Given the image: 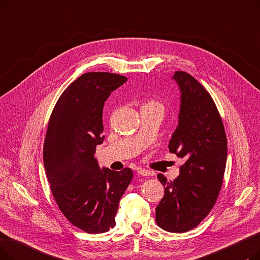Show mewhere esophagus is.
Returning <instances> with one entry per match:
<instances>
[{
    "label": "esophagus",
    "mask_w": 260,
    "mask_h": 260,
    "mask_svg": "<svg viewBox=\"0 0 260 260\" xmlns=\"http://www.w3.org/2000/svg\"><path fill=\"white\" fill-rule=\"evenodd\" d=\"M137 173L141 176H152L153 175V173L151 171L145 170V169H141V168L137 169Z\"/></svg>",
    "instance_id": "obj_1"
}]
</instances>
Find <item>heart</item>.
I'll list each match as a JSON object with an SVG mask.
<instances>
[{"label": "heart", "instance_id": "1", "mask_svg": "<svg viewBox=\"0 0 260 260\" xmlns=\"http://www.w3.org/2000/svg\"><path fill=\"white\" fill-rule=\"evenodd\" d=\"M143 107H159V108H162V104L158 101V100H156V99H147L146 101H145V103L143 104V106H142V108Z\"/></svg>", "mask_w": 260, "mask_h": 260}]
</instances>
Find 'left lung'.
Returning a JSON list of instances; mask_svg holds the SVG:
<instances>
[{
  "label": "left lung",
  "mask_w": 260,
  "mask_h": 260,
  "mask_svg": "<svg viewBox=\"0 0 260 260\" xmlns=\"http://www.w3.org/2000/svg\"><path fill=\"white\" fill-rule=\"evenodd\" d=\"M173 79L181 90V106L169 148L184 163L173 181L157 176L165 197L156 208V222L165 231L184 233L196 228L215 206L222 186L228 142L209 91L185 72H175Z\"/></svg>",
  "instance_id": "8db88e82"
}]
</instances>
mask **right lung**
I'll list each match as a JSON object with an SVG mask.
<instances>
[{"instance_id": "obj_1", "label": "right lung", "mask_w": 260, "mask_h": 260, "mask_svg": "<svg viewBox=\"0 0 260 260\" xmlns=\"http://www.w3.org/2000/svg\"><path fill=\"white\" fill-rule=\"evenodd\" d=\"M126 81L112 73L83 74L62 92L48 122L43 160L52 196L67 220L88 234L115 226L133 179L129 168L100 170L93 157L104 139V102Z\"/></svg>"}]
</instances>
